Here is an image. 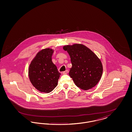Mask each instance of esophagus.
Returning <instances> with one entry per match:
<instances>
[{
  "instance_id": "esophagus-1",
  "label": "esophagus",
  "mask_w": 132,
  "mask_h": 132,
  "mask_svg": "<svg viewBox=\"0 0 132 132\" xmlns=\"http://www.w3.org/2000/svg\"><path fill=\"white\" fill-rule=\"evenodd\" d=\"M68 73V71L67 70H66L65 71L63 72V74H64V75H66V74H67Z\"/></svg>"
}]
</instances>
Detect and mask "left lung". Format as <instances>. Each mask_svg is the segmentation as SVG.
Segmentation results:
<instances>
[{
  "mask_svg": "<svg viewBox=\"0 0 132 132\" xmlns=\"http://www.w3.org/2000/svg\"><path fill=\"white\" fill-rule=\"evenodd\" d=\"M71 58L69 75L76 85L84 90L94 87L101 79L103 68L101 60L86 46L80 44L63 47Z\"/></svg>",
  "mask_w": 132,
  "mask_h": 132,
  "instance_id": "left-lung-1",
  "label": "left lung"
}]
</instances>
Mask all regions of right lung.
<instances>
[{
  "label": "right lung",
  "mask_w": 132,
  "mask_h": 132,
  "mask_svg": "<svg viewBox=\"0 0 132 132\" xmlns=\"http://www.w3.org/2000/svg\"><path fill=\"white\" fill-rule=\"evenodd\" d=\"M53 51L46 48L39 51L29 66V76L32 85L39 91L52 92L57 85L61 73L52 62Z\"/></svg>",
  "instance_id": "right-lung-1"
}]
</instances>
